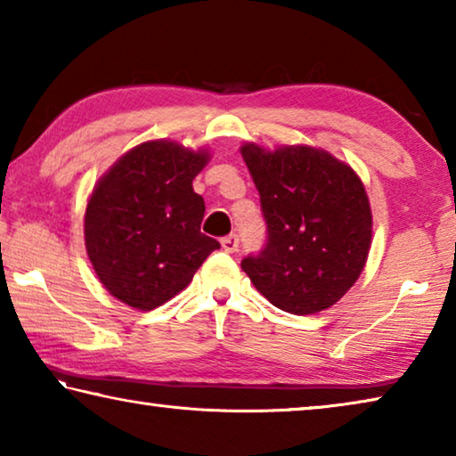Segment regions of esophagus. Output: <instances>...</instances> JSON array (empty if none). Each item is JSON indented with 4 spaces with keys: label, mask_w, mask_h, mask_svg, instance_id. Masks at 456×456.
<instances>
[{
    "label": "esophagus",
    "mask_w": 456,
    "mask_h": 456,
    "mask_svg": "<svg viewBox=\"0 0 456 456\" xmlns=\"http://www.w3.org/2000/svg\"><path fill=\"white\" fill-rule=\"evenodd\" d=\"M221 245H223V249H225L227 253H235L237 247H239V237L235 233L223 237L221 239Z\"/></svg>",
    "instance_id": "1"
}]
</instances>
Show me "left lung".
<instances>
[{"instance_id":"left-lung-1","label":"left lung","mask_w":456,"mask_h":456,"mask_svg":"<svg viewBox=\"0 0 456 456\" xmlns=\"http://www.w3.org/2000/svg\"><path fill=\"white\" fill-rule=\"evenodd\" d=\"M267 225L259 253L241 269L275 307L315 314L334 305L364 269L372 213L348 165L310 146L241 149Z\"/></svg>"}]
</instances>
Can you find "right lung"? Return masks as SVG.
Instances as JSON below:
<instances>
[{
    "instance_id": "1",
    "label": "right lung",
    "mask_w": 456,
    "mask_h": 456,
    "mask_svg": "<svg viewBox=\"0 0 456 456\" xmlns=\"http://www.w3.org/2000/svg\"><path fill=\"white\" fill-rule=\"evenodd\" d=\"M209 154L152 141L126 152L92 192L86 251L104 288L136 310L163 305L219 241L200 233L205 200L192 191Z\"/></svg>"
}]
</instances>
